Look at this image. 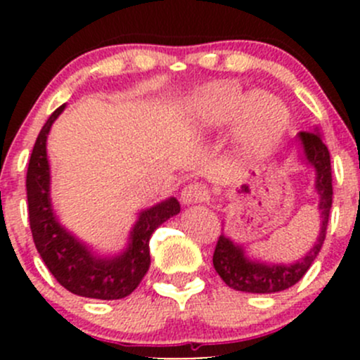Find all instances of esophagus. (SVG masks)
<instances>
[{
    "instance_id": "34e87169",
    "label": "esophagus",
    "mask_w": 360,
    "mask_h": 360,
    "mask_svg": "<svg viewBox=\"0 0 360 360\" xmlns=\"http://www.w3.org/2000/svg\"><path fill=\"white\" fill-rule=\"evenodd\" d=\"M207 197H209L207 188L197 183L188 184V186L183 190V193H181V200H183V203H186V205H190V203L203 202Z\"/></svg>"
}]
</instances>
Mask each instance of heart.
<instances>
[{
    "label": "heart",
    "instance_id": "obj_1",
    "mask_svg": "<svg viewBox=\"0 0 360 360\" xmlns=\"http://www.w3.org/2000/svg\"><path fill=\"white\" fill-rule=\"evenodd\" d=\"M240 115V137L249 151H264L285 132L289 112L268 94H254L231 82L212 83L193 101V118L203 127H219Z\"/></svg>",
    "mask_w": 360,
    "mask_h": 360
}]
</instances>
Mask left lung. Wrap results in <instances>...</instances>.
<instances>
[{
	"label": "left lung",
	"instance_id": "obj_1",
	"mask_svg": "<svg viewBox=\"0 0 360 360\" xmlns=\"http://www.w3.org/2000/svg\"><path fill=\"white\" fill-rule=\"evenodd\" d=\"M297 141H300L307 162L315 169V191L319 195V212H321L322 219L317 240H315L314 248L296 263L268 264L249 259L242 245L233 244L230 238L221 235L217 238L216 249H214L212 263L224 284L235 291L270 294L292 288L296 282L303 278L324 244L329 212H331L333 205L331 157H329L328 146L322 143L319 134L300 132Z\"/></svg>",
	"mask_w": 360,
	"mask_h": 360
}]
</instances>
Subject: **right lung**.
I'll list each match as a JSON object with an SVG mask.
<instances>
[{
	"instance_id": "right-lung-1",
	"label": "right lung",
	"mask_w": 360,
	"mask_h": 360,
	"mask_svg": "<svg viewBox=\"0 0 360 360\" xmlns=\"http://www.w3.org/2000/svg\"><path fill=\"white\" fill-rule=\"evenodd\" d=\"M66 104L50 115L29 158L27 190L29 224L32 240L50 274L69 292L94 300H122L129 296L150 268V238L169 217L179 214L181 205L174 197L139 214L130 231L129 248L118 256H96L83 242L72 237L53 214L50 202V167L46 158V137Z\"/></svg>"
}]
</instances>
